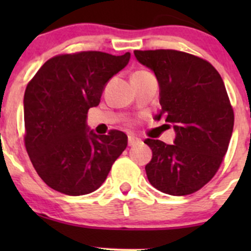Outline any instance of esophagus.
<instances>
[{
	"label": "esophagus",
	"instance_id": "obj_1",
	"mask_svg": "<svg viewBox=\"0 0 251 251\" xmlns=\"http://www.w3.org/2000/svg\"><path fill=\"white\" fill-rule=\"evenodd\" d=\"M127 143H128V146L132 147V146H136L137 143H140V140H138L137 137H135V136H128Z\"/></svg>",
	"mask_w": 251,
	"mask_h": 251
}]
</instances>
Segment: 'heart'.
<instances>
[{
  "label": "heart",
  "mask_w": 251,
  "mask_h": 251,
  "mask_svg": "<svg viewBox=\"0 0 251 251\" xmlns=\"http://www.w3.org/2000/svg\"><path fill=\"white\" fill-rule=\"evenodd\" d=\"M144 73H148V72H146V70H140V72H136L133 75H141V74H144ZM133 75H132V76H133Z\"/></svg>",
  "instance_id": "heart-1"
}]
</instances>
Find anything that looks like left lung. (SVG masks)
<instances>
[{
	"label": "left lung",
	"instance_id": "8db88e82",
	"mask_svg": "<svg viewBox=\"0 0 251 251\" xmlns=\"http://www.w3.org/2000/svg\"><path fill=\"white\" fill-rule=\"evenodd\" d=\"M160 86L161 110L176 131L174 144L147 138L153 151L146 173L153 187L187 196L215 176L228 149L234 113L219 72L207 60L176 50H135Z\"/></svg>",
	"mask_w": 251,
	"mask_h": 251
}]
</instances>
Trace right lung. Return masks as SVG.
I'll return each instance as SVG.
<instances>
[{
    "mask_svg": "<svg viewBox=\"0 0 251 251\" xmlns=\"http://www.w3.org/2000/svg\"><path fill=\"white\" fill-rule=\"evenodd\" d=\"M130 53L100 50L58 54L29 81L24 95V143L35 170L54 191L83 196L107 178L127 146L118 130H87L90 108L97 107L105 83L127 65Z\"/></svg>",
    "mask_w": 251,
    "mask_h": 251,
    "instance_id": "add662e5",
    "label": "right lung"
}]
</instances>
